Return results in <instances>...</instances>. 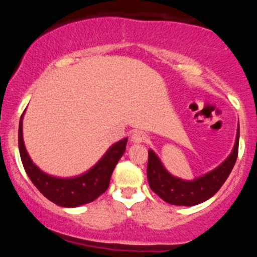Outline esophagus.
Returning <instances> with one entry per match:
<instances>
[{
  "mask_svg": "<svg viewBox=\"0 0 257 257\" xmlns=\"http://www.w3.org/2000/svg\"><path fill=\"white\" fill-rule=\"evenodd\" d=\"M146 140V134L144 132H134L131 137V141L133 144H140Z\"/></svg>",
  "mask_w": 257,
  "mask_h": 257,
  "instance_id": "1",
  "label": "esophagus"
}]
</instances>
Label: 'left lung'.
Returning <instances> with one entry per match:
<instances>
[{"instance_id":"8db88e82","label":"left lung","mask_w":257,"mask_h":257,"mask_svg":"<svg viewBox=\"0 0 257 257\" xmlns=\"http://www.w3.org/2000/svg\"><path fill=\"white\" fill-rule=\"evenodd\" d=\"M239 124L233 150L220 166L193 180H182L170 174L155 151L149 150L147 179L151 190L164 202L173 205L192 206L205 202L220 190L231 174L238 156Z\"/></svg>"}]
</instances>
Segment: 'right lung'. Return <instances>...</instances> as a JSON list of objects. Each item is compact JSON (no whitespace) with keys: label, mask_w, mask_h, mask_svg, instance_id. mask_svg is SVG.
<instances>
[{"label":"right lung","mask_w":257,"mask_h":257,"mask_svg":"<svg viewBox=\"0 0 257 257\" xmlns=\"http://www.w3.org/2000/svg\"><path fill=\"white\" fill-rule=\"evenodd\" d=\"M23 118L24 113L20 117L18 133L20 158L32 184L46 198L64 208H76L93 202L107 190L112 172L125 151L128 138L114 143L98 163L85 173L73 178H58L44 173L32 162L23 139Z\"/></svg>","instance_id":"right-lung-1"}]
</instances>
